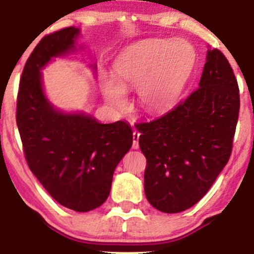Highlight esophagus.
Here are the masks:
<instances>
[{"label":"esophagus","mask_w":254,"mask_h":254,"mask_svg":"<svg viewBox=\"0 0 254 254\" xmlns=\"http://www.w3.org/2000/svg\"><path fill=\"white\" fill-rule=\"evenodd\" d=\"M138 138H140V133H137V131H133V149H138Z\"/></svg>","instance_id":"1"}]
</instances>
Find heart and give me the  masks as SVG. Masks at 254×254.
<instances>
[{"label": "heart", "mask_w": 254, "mask_h": 254, "mask_svg": "<svg viewBox=\"0 0 254 254\" xmlns=\"http://www.w3.org/2000/svg\"><path fill=\"white\" fill-rule=\"evenodd\" d=\"M195 61L190 44L162 39L138 44L114 62V76L102 79L104 98L114 109L127 105V91L137 89V100L149 113L162 112L178 99Z\"/></svg>", "instance_id": "obj_1"}]
</instances>
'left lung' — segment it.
<instances>
[{
    "label": "left lung",
    "mask_w": 254,
    "mask_h": 254,
    "mask_svg": "<svg viewBox=\"0 0 254 254\" xmlns=\"http://www.w3.org/2000/svg\"><path fill=\"white\" fill-rule=\"evenodd\" d=\"M239 105L234 70L215 48L207 52L199 88L164 116L135 125L152 207L175 214L202 199L230 158Z\"/></svg>",
    "instance_id": "obj_1"
}]
</instances>
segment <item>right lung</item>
I'll use <instances>...</instances> for the list:
<instances>
[{
    "label": "right lung",
    "mask_w": 254,
    "mask_h": 254,
    "mask_svg": "<svg viewBox=\"0 0 254 254\" xmlns=\"http://www.w3.org/2000/svg\"><path fill=\"white\" fill-rule=\"evenodd\" d=\"M78 34L70 26L39 41L20 77L16 121L27 165L44 189L64 207L85 213L106 201L133 130L125 121L100 124L89 114L60 112L45 96L40 70L74 51Z\"/></svg>",
    "instance_id": "add662e5"
}]
</instances>
